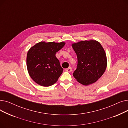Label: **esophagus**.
<instances>
[{
  "label": "esophagus",
  "instance_id": "34e87169",
  "mask_svg": "<svg viewBox=\"0 0 128 128\" xmlns=\"http://www.w3.org/2000/svg\"><path fill=\"white\" fill-rule=\"evenodd\" d=\"M65 70L70 72H71L72 71V68H70H70H66V69H65Z\"/></svg>",
  "mask_w": 128,
  "mask_h": 128
}]
</instances>
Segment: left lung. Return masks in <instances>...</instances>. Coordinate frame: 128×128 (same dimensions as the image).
<instances>
[{
	"label": "left lung",
	"instance_id": "8db88e82",
	"mask_svg": "<svg viewBox=\"0 0 128 128\" xmlns=\"http://www.w3.org/2000/svg\"><path fill=\"white\" fill-rule=\"evenodd\" d=\"M77 56L78 63L73 76L84 86L94 83L105 72L107 58L105 51L98 42L91 40L72 44Z\"/></svg>",
	"mask_w": 128,
	"mask_h": 128
}]
</instances>
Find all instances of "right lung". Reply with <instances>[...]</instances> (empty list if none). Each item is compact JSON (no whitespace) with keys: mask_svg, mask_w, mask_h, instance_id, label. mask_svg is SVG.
Wrapping results in <instances>:
<instances>
[{"mask_svg":"<svg viewBox=\"0 0 128 128\" xmlns=\"http://www.w3.org/2000/svg\"><path fill=\"white\" fill-rule=\"evenodd\" d=\"M65 44L63 42H40L29 50L26 58L27 68L30 76L37 84L49 86L58 81L63 69L56 54Z\"/></svg>","mask_w":128,"mask_h":128,"instance_id":"obj_1","label":"right lung"}]
</instances>
